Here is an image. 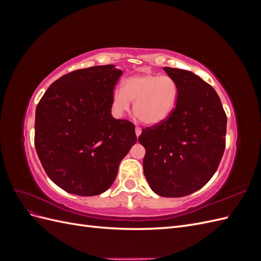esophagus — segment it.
Listing matches in <instances>:
<instances>
[{
    "instance_id": "obj_1",
    "label": "esophagus",
    "mask_w": 261,
    "mask_h": 261,
    "mask_svg": "<svg viewBox=\"0 0 261 261\" xmlns=\"http://www.w3.org/2000/svg\"><path fill=\"white\" fill-rule=\"evenodd\" d=\"M135 133H136V136L139 137L140 134H141V128H140V127H136V128H135Z\"/></svg>"
}]
</instances>
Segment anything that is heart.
<instances>
[{
  "mask_svg": "<svg viewBox=\"0 0 261 261\" xmlns=\"http://www.w3.org/2000/svg\"><path fill=\"white\" fill-rule=\"evenodd\" d=\"M178 99V85L168 75L143 73L133 75L112 94V108L117 115L127 112L134 102V113L148 126L167 121Z\"/></svg>",
  "mask_w": 261,
  "mask_h": 261,
  "instance_id": "1",
  "label": "heart"
}]
</instances>
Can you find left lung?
I'll list each match as a JSON object with an SVG mask.
<instances>
[{
  "instance_id": "8db88e82",
  "label": "left lung",
  "mask_w": 261,
  "mask_h": 261,
  "mask_svg": "<svg viewBox=\"0 0 261 261\" xmlns=\"http://www.w3.org/2000/svg\"><path fill=\"white\" fill-rule=\"evenodd\" d=\"M178 85V99L167 121L138 137L146 149L144 174L162 197H183L206 185L225 148L226 115L216 90L193 72L163 67Z\"/></svg>"
}]
</instances>
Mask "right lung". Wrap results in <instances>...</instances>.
Instances as JSON below:
<instances>
[{
	"mask_svg": "<svg viewBox=\"0 0 261 261\" xmlns=\"http://www.w3.org/2000/svg\"><path fill=\"white\" fill-rule=\"evenodd\" d=\"M122 73L112 64L74 70L55 81L37 106L38 156L53 183L69 194L108 191L136 144L135 126L111 113Z\"/></svg>",
	"mask_w": 261,
	"mask_h": 261,
	"instance_id": "add662e5",
	"label": "right lung"
}]
</instances>
